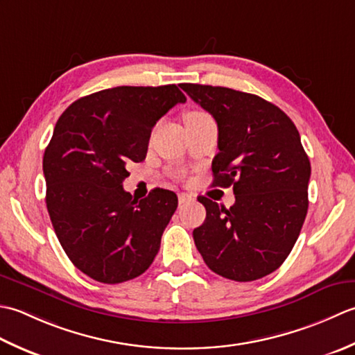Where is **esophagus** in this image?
<instances>
[{"label":"esophagus","mask_w":355,"mask_h":355,"mask_svg":"<svg viewBox=\"0 0 355 355\" xmlns=\"http://www.w3.org/2000/svg\"><path fill=\"white\" fill-rule=\"evenodd\" d=\"M178 199H179V205H184V204H187V202H190L193 199V196L188 193H179Z\"/></svg>","instance_id":"esophagus-1"}]
</instances>
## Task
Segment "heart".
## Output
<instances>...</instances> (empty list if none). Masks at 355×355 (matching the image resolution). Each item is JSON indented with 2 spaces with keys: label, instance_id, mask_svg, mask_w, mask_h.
Instances as JSON below:
<instances>
[{
  "label": "heart",
  "instance_id": "obj_1",
  "mask_svg": "<svg viewBox=\"0 0 355 355\" xmlns=\"http://www.w3.org/2000/svg\"><path fill=\"white\" fill-rule=\"evenodd\" d=\"M202 116H205V113H202V112H198V110H191V112H187V113H185V116H184V119H185V122H188V121L198 119V118H202Z\"/></svg>",
  "mask_w": 355,
  "mask_h": 355
}]
</instances>
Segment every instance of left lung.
Masks as SVG:
<instances>
[{"mask_svg":"<svg viewBox=\"0 0 355 355\" xmlns=\"http://www.w3.org/2000/svg\"><path fill=\"white\" fill-rule=\"evenodd\" d=\"M218 122L213 185L233 187L228 209L204 196L205 222L193 239L219 276L251 282L285 262L308 211L309 159L294 122L279 107L227 87L180 85Z\"/></svg>","mask_w":355,"mask_h":355,"instance_id":"1","label":"left lung"}]
</instances>
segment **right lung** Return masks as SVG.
I'll list each match as a JSON object with an SVG mask.
<instances>
[{
    "instance_id": "right-lung-1",
    "label": "right lung",
    "mask_w": 355,
    "mask_h": 355,
    "mask_svg": "<svg viewBox=\"0 0 355 355\" xmlns=\"http://www.w3.org/2000/svg\"><path fill=\"white\" fill-rule=\"evenodd\" d=\"M187 98L175 84L121 85L75 101L58 119L42 157L46 204L61 247L103 284L147 271L178 208L156 188L137 202L122 188L127 164L146 159L151 128Z\"/></svg>"
}]
</instances>
